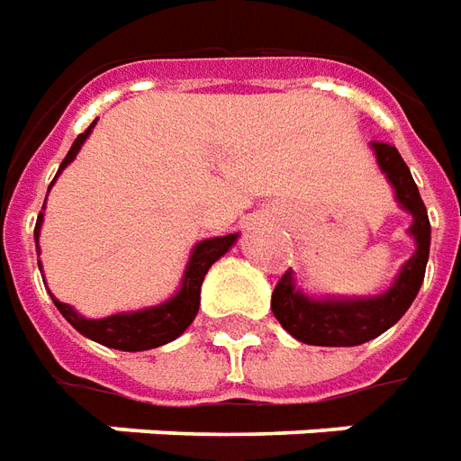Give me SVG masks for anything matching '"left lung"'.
Here are the masks:
<instances>
[{
    "mask_svg": "<svg viewBox=\"0 0 461 461\" xmlns=\"http://www.w3.org/2000/svg\"><path fill=\"white\" fill-rule=\"evenodd\" d=\"M378 167L391 181L395 201L412 216L408 233L415 238V253L401 267L398 277L375 297H324L314 300L294 287L292 270L282 275L272 292V314L302 344L312 346H358L381 337L398 321L418 297L425 280L429 258V218L420 198L418 184L410 174L401 152L388 142H371Z\"/></svg>",
    "mask_w": 461,
    "mask_h": 461,
    "instance_id": "left-lung-1",
    "label": "left lung"
}]
</instances>
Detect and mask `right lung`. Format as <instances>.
Returning a JSON list of instances; mask_svg holds the SVG:
<instances>
[{
    "instance_id": "add662e5",
    "label": "right lung",
    "mask_w": 461,
    "mask_h": 461,
    "mask_svg": "<svg viewBox=\"0 0 461 461\" xmlns=\"http://www.w3.org/2000/svg\"><path fill=\"white\" fill-rule=\"evenodd\" d=\"M95 122L90 124L86 132L76 137V142H73V147L66 154V159L60 161L59 174L68 167L70 161L76 159V154L80 152L83 142L88 140V134L93 132ZM49 191H51V186H49ZM43 208H46V201H43ZM41 223L43 213H39L36 228H33V240L36 243H39ZM235 240H238V233L201 240L191 250V258L189 263H186V270H184V280H181L179 292L171 300L157 304V307H144L137 309V312H120V314H113V317L105 319H86L80 317L78 312L70 307V304H63V302L56 300L53 294L51 300L60 314L66 317L70 327L80 331L83 337L97 341V344L110 346V348H117V351H147V348H157V346L169 344L176 337H181L191 327V321L198 314L201 285H203L208 267L216 263L218 258H223L233 248ZM39 270H41V260H39Z\"/></svg>"
}]
</instances>
